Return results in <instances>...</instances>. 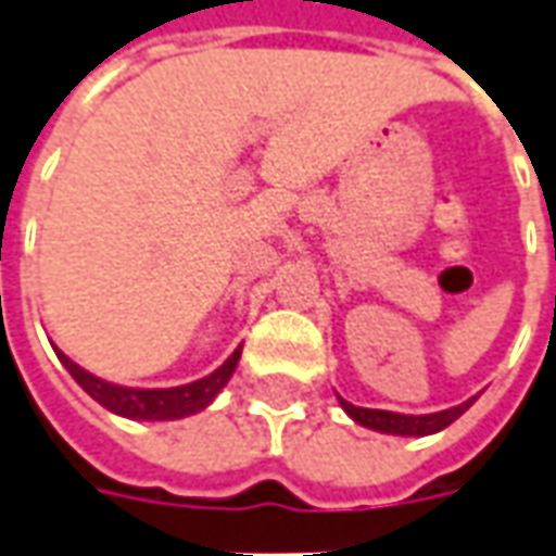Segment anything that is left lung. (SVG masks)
<instances>
[{"mask_svg":"<svg viewBox=\"0 0 556 556\" xmlns=\"http://www.w3.org/2000/svg\"><path fill=\"white\" fill-rule=\"evenodd\" d=\"M339 402L357 424L369 427V430L390 432V435H430V432L445 430L447 424H454L472 405V400H469L463 405H454V408H445V412H435V415H396V412H381V408H359V405H351L344 400Z\"/></svg>","mask_w":556,"mask_h":556,"instance_id":"1","label":"left lung"}]
</instances>
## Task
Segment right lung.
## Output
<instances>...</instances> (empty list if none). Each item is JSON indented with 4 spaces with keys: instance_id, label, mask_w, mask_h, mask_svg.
Wrapping results in <instances>:
<instances>
[{
    "instance_id": "obj_1",
    "label": "right lung",
    "mask_w": 556,
    "mask_h": 556,
    "mask_svg": "<svg viewBox=\"0 0 556 556\" xmlns=\"http://www.w3.org/2000/svg\"><path fill=\"white\" fill-rule=\"evenodd\" d=\"M60 363L66 366L68 375L78 381L80 388L87 390L99 405H105L109 412L121 417H132V420H175V417H187L202 412L208 402L227 388V381L236 372L241 357V348L232 351V357L214 369L208 378H199L193 384H184V388H168V390H136V388H121V384H109L96 375L84 372L78 363L56 351Z\"/></svg>"
}]
</instances>
